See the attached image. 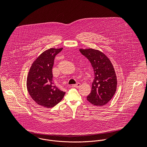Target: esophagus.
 <instances>
[{"label": "esophagus", "mask_w": 147, "mask_h": 147, "mask_svg": "<svg viewBox=\"0 0 147 147\" xmlns=\"http://www.w3.org/2000/svg\"><path fill=\"white\" fill-rule=\"evenodd\" d=\"M81 85V84L80 83H77V84H75V85H73L72 86L73 87H74V88H79Z\"/></svg>", "instance_id": "obj_1"}]
</instances>
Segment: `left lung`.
I'll return each instance as SVG.
<instances>
[{
	"mask_svg": "<svg viewBox=\"0 0 147 147\" xmlns=\"http://www.w3.org/2000/svg\"><path fill=\"white\" fill-rule=\"evenodd\" d=\"M80 51L90 61L94 73L92 91L87 100L96 106L104 105L112 99L116 91L117 78L113 65L99 50L80 49Z\"/></svg>",
	"mask_w": 147,
	"mask_h": 147,
	"instance_id": "1",
	"label": "left lung"
}]
</instances>
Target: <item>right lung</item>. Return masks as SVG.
I'll list each match as a JSON object with an SVG mask.
<instances>
[{
    "instance_id": "right-lung-1",
    "label": "right lung",
    "mask_w": 147,
    "mask_h": 147,
    "mask_svg": "<svg viewBox=\"0 0 147 147\" xmlns=\"http://www.w3.org/2000/svg\"><path fill=\"white\" fill-rule=\"evenodd\" d=\"M62 49L51 48L42 53L33 62L28 74L27 88L31 97L45 108H52L58 104L65 94L53 82L54 58Z\"/></svg>"
}]
</instances>
